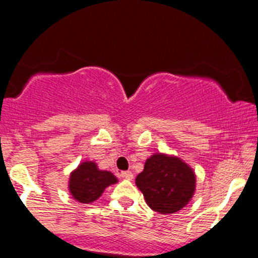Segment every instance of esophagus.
<instances>
[{
    "mask_svg": "<svg viewBox=\"0 0 258 258\" xmlns=\"http://www.w3.org/2000/svg\"><path fill=\"white\" fill-rule=\"evenodd\" d=\"M120 177L123 179H132L133 173L130 172V171H122V172H120Z\"/></svg>",
    "mask_w": 258,
    "mask_h": 258,
    "instance_id": "obj_1",
    "label": "esophagus"
}]
</instances>
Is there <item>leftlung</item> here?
<instances>
[{
    "mask_svg": "<svg viewBox=\"0 0 258 258\" xmlns=\"http://www.w3.org/2000/svg\"><path fill=\"white\" fill-rule=\"evenodd\" d=\"M195 180L193 170L184 161L156 153L146 161L136 184L150 209L159 214H174L193 198Z\"/></svg>",
    "mask_w": 258,
    "mask_h": 258,
    "instance_id": "obj_1",
    "label": "left lung"
}]
</instances>
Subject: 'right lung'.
Wrapping results in <instances>:
<instances>
[{
    "label": "right lung",
    "mask_w": 258,
    "mask_h": 258,
    "mask_svg": "<svg viewBox=\"0 0 258 258\" xmlns=\"http://www.w3.org/2000/svg\"><path fill=\"white\" fill-rule=\"evenodd\" d=\"M117 178L109 171H102L96 162L85 161L70 174L69 190L75 200L91 204L102 195L106 186L115 184Z\"/></svg>",
    "instance_id": "obj_1"
}]
</instances>
